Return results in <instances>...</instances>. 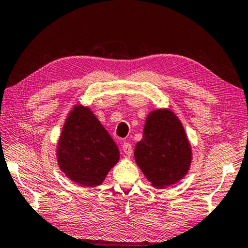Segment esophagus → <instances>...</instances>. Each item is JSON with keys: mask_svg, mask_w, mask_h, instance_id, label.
Returning a JSON list of instances; mask_svg holds the SVG:
<instances>
[{"mask_svg": "<svg viewBox=\"0 0 248 248\" xmlns=\"http://www.w3.org/2000/svg\"><path fill=\"white\" fill-rule=\"evenodd\" d=\"M123 151L125 153V155L130 156L132 155V147L129 142H124L123 144Z\"/></svg>", "mask_w": 248, "mask_h": 248, "instance_id": "34e87169", "label": "esophagus"}]
</instances>
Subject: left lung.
Masks as SVG:
<instances>
[{
    "mask_svg": "<svg viewBox=\"0 0 248 248\" xmlns=\"http://www.w3.org/2000/svg\"><path fill=\"white\" fill-rule=\"evenodd\" d=\"M135 159L156 188L172 186L187 173L192 149L179 118L169 109L149 113L143 136L135 148Z\"/></svg>",
    "mask_w": 248,
    "mask_h": 248,
    "instance_id": "8db88e82",
    "label": "left lung"
}]
</instances>
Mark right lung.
Returning a JSON list of instances; mask_svg holds the SVG:
<instances>
[{"mask_svg": "<svg viewBox=\"0 0 248 248\" xmlns=\"http://www.w3.org/2000/svg\"><path fill=\"white\" fill-rule=\"evenodd\" d=\"M57 162L81 186H96L119 160L115 141L88 107L76 105L68 113L57 144Z\"/></svg>", "mask_w": 248, "mask_h": 248, "instance_id": "1", "label": "right lung"}]
</instances>
